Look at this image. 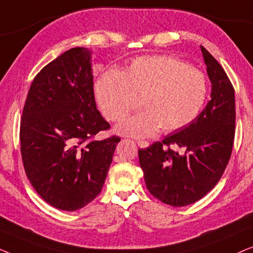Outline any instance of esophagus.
Here are the masks:
<instances>
[{"mask_svg": "<svg viewBox=\"0 0 253 253\" xmlns=\"http://www.w3.org/2000/svg\"><path fill=\"white\" fill-rule=\"evenodd\" d=\"M137 144H138V146H139V147H143V148H145V147H147V146H148V143H147V141H144V140H137Z\"/></svg>", "mask_w": 253, "mask_h": 253, "instance_id": "obj_1", "label": "esophagus"}]
</instances>
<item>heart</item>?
Returning <instances> with one entry per match:
<instances>
[{"instance_id": "1", "label": "heart", "mask_w": 253, "mask_h": 253, "mask_svg": "<svg viewBox=\"0 0 253 253\" xmlns=\"http://www.w3.org/2000/svg\"><path fill=\"white\" fill-rule=\"evenodd\" d=\"M209 83L198 69L168 55L134 58L123 71H106L94 85L96 102L109 121L122 120L141 99L145 109L116 130L131 137L172 132L191 123L205 106Z\"/></svg>"}]
</instances>
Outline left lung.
Returning <instances> with one entry per match:
<instances>
[{
  "label": "left lung",
  "instance_id": "8db88e82",
  "mask_svg": "<svg viewBox=\"0 0 253 253\" xmlns=\"http://www.w3.org/2000/svg\"><path fill=\"white\" fill-rule=\"evenodd\" d=\"M211 100L188 126L138 151L144 179L152 196L181 207L206 196L220 181L233 151L235 92L219 62L203 46ZM174 146L183 154L172 150Z\"/></svg>",
  "mask_w": 253,
  "mask_h": 253
}]
</instances>
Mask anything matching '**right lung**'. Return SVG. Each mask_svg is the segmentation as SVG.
Here are the masks:
<instances>
[{
  "label": "right lung",
  "instance_id": "add662e5",
  "mask_svg": "<svg viewBox=\"0 0 253 253\" xmlns=\"http://www.w3.org/2000/svg\"><path fill=\"white\" fill-rule=\"evenodd\" d=\"M109 126L96 109L88 49L71 48L36 76L19 139L27 178L44 202L77 211L101 192L121 138L93 137Z\"/></svg>",
  "mask_w": 253,
  "mask_h": 253
}]
</instances>
